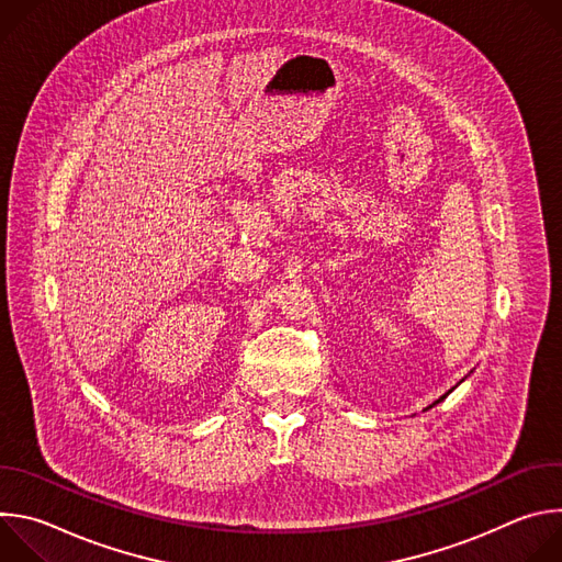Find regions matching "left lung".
<instances>
[{
	"mask_svg": "<svg viewBox=\"0 0 562 562\" xmlns=\"http://www.w3.org/2000/svg\"><path fill=\"white\" fill-rule=\"evenodd\" d=\"M442 397H445V395H442ZM442 397H440V400H442Z\"/></svg>",
	"mask_w": 562,
	"mask_h": 562,
	"instance_id": "8db88e82",
	"label": "left lung"
}]
</instances>
